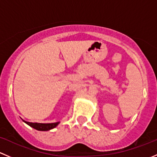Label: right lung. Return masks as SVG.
<instances>
[{"label":"right lung","mask_w":157,"mask_h":157,"mask_svg":"<svg viewBox=\"0 0 157 157\" xmlns=\"http://www.w3.org/2000/svg\"><path fill=\"white\" fill-rule=\"evenodd\" d=\"M23 122L25 123H26L27 125H29L33 128L36 129L38 131H49L51 129L54 128L59 125V122H54V123H37V122H26V121L23 120Z\"/></svg>","instance_id":"1"}]
</instances>
